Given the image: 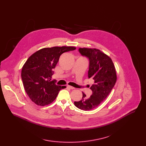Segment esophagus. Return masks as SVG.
Wrapping results in <instances>:
<instances>
[{
    "instance_id": "1",
    "label": "esophagus",
    "mask_w": 146,
    "mask_h": 146,
    "mask_svg": "<svg viewBox=\"0 0 146 146\" xmlns=\"http://www.w3.org/2000/svg\"><path fill=\"white\" fill-rule=\"evenodd\" d=\"M67 88H70V89H72V90H73V89L75 88H74L73 87H72V86H67Z\"/></svg>"
}]
</instances>
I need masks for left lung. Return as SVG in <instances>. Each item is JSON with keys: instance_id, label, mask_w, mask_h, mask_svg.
I'll list each match as a JSON object with an SVG mask.
<instances>
[{"instance_id": "8db88e82", "label": "left lung", "mask_w": 146, "mask_h": 146, "mask_svg": "<svg viewBox=\"0 0 146 146\" xmlns=\"http://www.w3.org/2000/svg\"><path fill=\"white\" fill-rule=\"evenodd\" d=\"M79 51L89 58L88 77L92 78L94 83L90 87L92 94L87 98L82 92V99L74 104L78 109L88 111L97 108L108 97L116 82L117 73L111 58L100 50L80 48Z\"/></svg>"}]
</instances>
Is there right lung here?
Here are the masks:
<instances>
[{"instance_id":"right-lung-1","label":"right lung","mask_w":146,"mask_h":146,"mask_svg":"<svg viewBox=\"0 0 146 146\" xmlns=\"http://www.w3.org/2000/svg\"><path fill=\"white\" fill-rule=\"evenodd\" d=\"M76 48L69 46L43 48L33 53L25 62L21 78L27 95L36 105L44 106L51 104L59 91L65 88L51 81L52 70L61 54Z\"/></svg>"}]
</instances>
